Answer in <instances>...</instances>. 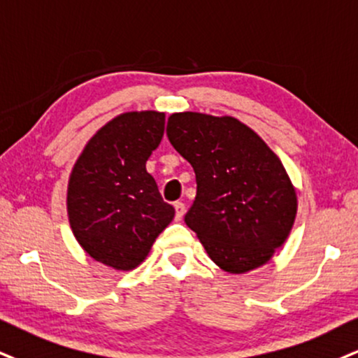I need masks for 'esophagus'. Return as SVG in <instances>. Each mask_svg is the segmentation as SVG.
<instances>
[{
	"label": "esophagus",
	"mask_w": 358,
	"mask_h": 358,
	"mask_svg": "<svg viewBox=\"0 0 358 358\" xmlns=\"http://www.w3.org/2000/svg\"><path fill=\"white\" fill-rule=\"evenodd\" d=\"M174 209H176V220L182 219L184 214H186V206H184L182 202H176Z\"/></svg>",
	"instance_id": "34e87169"
}]
</instances>
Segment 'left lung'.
<instances>
[{
    "instance_id": "1",
    "label": "left lung",
    "mask_w": 358,
    "mask_h": 358,
    "mask_svg": "<svg viewBox=\"0 0 358 358\" xmlns=\"http://www.w3.org/2000/svg\"><path fill=\"white\" fill-rule=\"evenodd\" d=\"M166 132L196 172V201L184 220L207 255L229 273L268 262L297 215V194L277 154L232 116L174 113Z\"/></svg>"
}]
</instances>
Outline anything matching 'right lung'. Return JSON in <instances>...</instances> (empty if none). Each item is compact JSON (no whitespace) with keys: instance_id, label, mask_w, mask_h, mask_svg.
Segmentation results:
<instances>
[{"instance_id":"1","label":"right lung","mask_w":358,"mask_h":358,"mask_svg":"<svg viewBox=\"0 0 358 358\" xmlns=\"http://www.w3.org/2000/svg\"><path fill=\"white\" fill-rule=\"evenodd\" d=\"M166 114H119L83 149L68 182V217L79 245L98 262L132 271L174 219L145 161L164 136Z\"/></svg>"}]
</instances>
